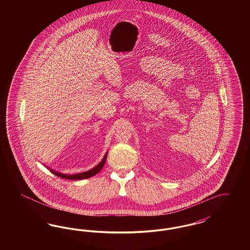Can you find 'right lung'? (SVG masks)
Returning a JSON list of instances; mask_svg holds the SVG:
<instances>
[{
    "instance_id": "add662e5",
    "label": "right lung",
    "mask_w": 250,
    "mask_h": 250,
    "mask_svg": "<svg viewBox=\"0 0 250 250\" xmlns=\"http://www.w3.org/2000/svg\"><path fill=\"white\" fill-rule=\"evenodd\" d=\"M107 152L105 154V155H104L103 159L99 162V164H97L95 167H93V168H91V169H89V170H87V171L81 172V173H76V174H65V173H62V172L56 171V170H54V169H52V168H50V167H48V169H49L53 174H55V175H57V176H59V177H62V178L68 179V180H82V179L90 178V177H93L95 174H97V173L102 169V167L105 165V162H106V159H107Z\"/></svg>"
}]
</instances>
